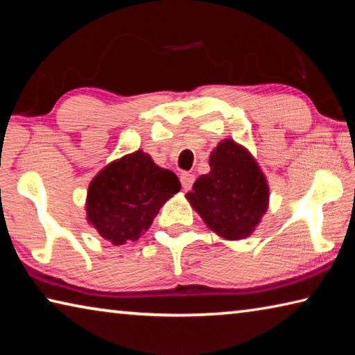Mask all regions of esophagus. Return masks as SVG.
<instances>
[{
    "instance_id": "obj_1",
    "label": "esophagus",
    "mask_w": 355,
    "mask_h": 355,
    "mask_svg": "<svg viewBox=\"0 0 355 355\" xmlns=\"http://www.w3.org/2000/svg\"><path fill=\"white\" fill-rule=\"evenodd\" d=\"M194 180H196V177L189 172H183L182 175H180V182H182V186H183L184 191H189L192 188V183H194Z\"/></svg>"
}]
</instances>
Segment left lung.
<instances>
[{"label":"left lung","mask_w":355,"mask_h":355,"mask_svg":"<svg viewBox=\"0 0 355 355\" xmlns=\"http://www.w3.org/2000/svg\"><path fill=\"white\" fill-rule=\"evenodd\" d=\"M191 207L216 235L238 241L250 236L269 205V184L254 156L233 139L209 155V172L186 194Z\"/></svg>","instance_id":"8db88e82"}]
</instances>
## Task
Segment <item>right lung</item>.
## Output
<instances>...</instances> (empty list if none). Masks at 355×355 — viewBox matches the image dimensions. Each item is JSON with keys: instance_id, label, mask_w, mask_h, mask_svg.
Listing matches in <instances>:
<instances>
[{"instance_id": "add662e5", "label": "right lung", "mask_w": 355, "mask_h": 355, "mask_svg": "<svg viewBox=\"0 0 355 355\" xmlns=\"http://www.w3.org/2000/svg\"><path fill=\"white\" fill-rule=\"evenodd\" d=\"M182 188L172 171L137 150L105 166L89 184L86 219L98 235L122 245L148 230L159 208Z\"/></svg>"}]
</instances>
